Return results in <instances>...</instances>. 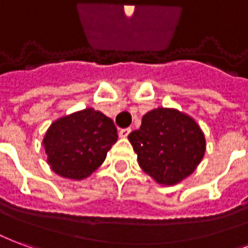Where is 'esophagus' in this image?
Here are the masks:
<instances>
[{
  "label": "esophagus",
  "mask_w": 248,
  "mask_h": 248,
  "mask_svg": "<svg viewBox=\"0 0 248 248\" xmlns=\"http://www.w3.org/2000/svg\"><path fill=\"white\" fill-rule=\"evenodd\" d=\"M129 133H131V128H124V129H120V131H119V136L122 137V139H125Z\"/></svg>",
  "instance_id": "esophagus-1"
}]
</instances>
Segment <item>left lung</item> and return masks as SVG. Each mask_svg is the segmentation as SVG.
I'll return each mask as SVG.
<instances>
[{"label":"left lung","instance_id":"1","mask_svg":"<svg viewBox=\"0 0 248 248\" xmlns=\"http://www.w3.org/2000/svg\"><path fill=\"white\" fill-rule=\"evenodd\" d=\"M139 165L157 184L184 181L205 156L206 140L196 120L174 108H155L142 116L140 129L129 133Z\"/></svg>","mask_w":248,"mask_h":248}]
</instances>
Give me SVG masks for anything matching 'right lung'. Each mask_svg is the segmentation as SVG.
<instances>
[{
  "instance_id": "obj_1",
  "label": "right lung",
  "mask_w": 248,
  "mask_h": 248,
  "mask_svg": "<svg viewBox=\"0 0 248 248\" xmlns=\"http://www.w3.org/2000/svg\"><path fill=\"white\" fill-rule=\"evenodd\" d=\"M117 141L116 126L100 111L86 108L59 117L43 137L47 164L58 176L84 180L102 165Z\"/></svg>"
}]
</instances>
